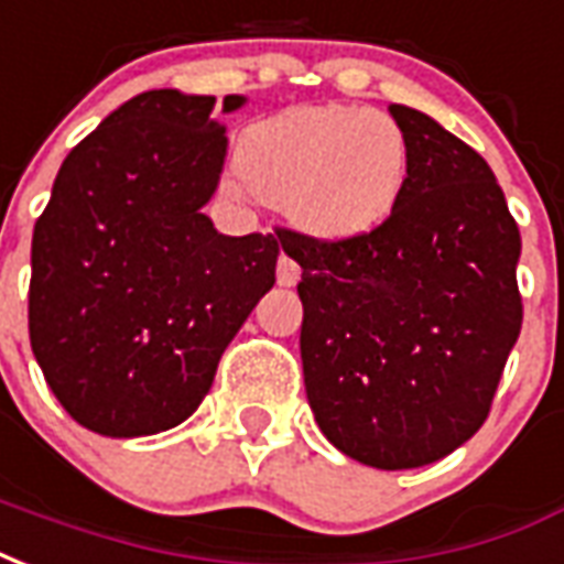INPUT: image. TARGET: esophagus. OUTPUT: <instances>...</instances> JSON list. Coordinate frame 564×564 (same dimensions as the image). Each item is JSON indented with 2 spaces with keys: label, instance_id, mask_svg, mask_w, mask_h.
I'll list each match as a JSON object with an SVG mask.
<instances>
[{
  "label": "esophagus",
  "instance_id": "1",
  "mask_svg": "<svg viewBox=\"0 0 564 564\" xmlns=\"http://www.w3.org/2000/svg\"><path fill=\"white\" fill-rule=\"evenodd\" d=\"M299 278H302V265L290 253H281V260H278V283L281 286H295Z\"/></svg>",
  "mask_w": 564,
  "mask_h": 564
}]
</instances>
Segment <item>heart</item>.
Wrapping results in <instances>:
<instances>
[{"label": "heart", "mask_w": 564, "mask_h": 564, "mask_svg": "<svg viewBox=\"0 0 564 564\" xmlns=\"http://www.w3.org/2000/svg\"><path fill=\"white\" fill-rule=\"evenodd\" d=\"M236 191L286 208L307 236L361 239L386 224L410 182V140L382 110L293 107L245 128Z\"/></svg>", "instance_id": "heart-1"}]
</instances>
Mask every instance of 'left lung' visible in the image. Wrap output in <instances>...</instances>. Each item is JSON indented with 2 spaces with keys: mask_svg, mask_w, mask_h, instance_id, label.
<instances>
[{
  "mask_svg": "<svg viewBox=\"0 0 564 564\" xmlns=\"http://www.w3.org/2000/svg\"><path fill=\"white\" fill-rule=\"evenodd\" d=\"M410 140L394 215L352 241L278 229L302 265L307 400L335 448L415 469L478 433L523 325L520 232L494 170L431 116L391 104Z\"/></svg>",
  "mask_w": 564,
  "mask_h": 564,
  "instance_id": "8db88e82",
  "label": "left lung"
}]
</instances>
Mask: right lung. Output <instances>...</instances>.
Returning a JSON list of instances; mask_svg holds the SVG:
<instances>
[{
    "instance_id": "obj_1",
    "label": "right lung",
    "mask_w": 564,
    "mask_h": 564,
    "mask_svg": "<svg viewBox=\"0 0 564 564\" xmlns=\"http://www.w3.org/2000/svg\"><path fill=\"white\" fill-rule=\"evenodd\" d=\"M245 98L152 89L70 149L32 236L29 340L70 419L101 436L176 427L274 283L281 241L203 215Z\"/></svg>"
}]
</instances>
